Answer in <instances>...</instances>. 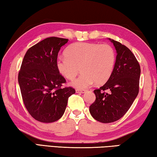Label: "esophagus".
I'll list each match as a JSON object with an SVG mask.
<instances>
[{
  "label": "esophagus",
  "instance_id": "obj_1",
  "mask_svg": "<svg viewBox=\"0 0 157 157\" xmlns=\"http://www.w3.org/2000/svg\"><path fill=\"white\" fill-rule=\"evenodd\" d=\"M76 93H79V94H84V93L86 92V90L84 89H76Z\"/></svg>",
  "mask_w": 157,
  "mask_h": 157
}]
</instances>
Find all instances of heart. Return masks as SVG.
<instances>
[{
    "mask_svg": "<svg viewBox=\"0 0 157 157\" xmlns=\"http://www.w3.org/2000/svg\"><path fill=\"white\" fill-rule=\"evenodd\" d=\"M65 55L57 58V69L68 79L75 78L81 69L83 73L71 83L78 89H86L94 82L105 83L110 78L116 63L115 50L109 44L78 42L71 45Z\"/></svg>",
    "mask_w": 157,
    "mask_h": 157,
    "instance_id": "b5f03b06",
    "label": "heart"
}]
</instances>
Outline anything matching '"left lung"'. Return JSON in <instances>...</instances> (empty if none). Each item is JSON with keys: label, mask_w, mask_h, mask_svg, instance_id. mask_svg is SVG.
Returning a JSON list of instances; mask_svg holds the SVG:
<instances>
[{"label": "left lung", "mask_w": 157, "mask_h": 157, "mask_svg": "<svg viewBox=\"0 0 157 157\" xmlns=\"http://www.w3.org/2000/svg\"><path fill=\"white\" fill-rule=\"evenodd\" d=\"M115 47V66L108 81L94 91L95 100L90 106L93 118L103 123L121 118L131 107L139 91L140 65L134 55L120 42L109 39Z\"/></svg>", "instance_id": "obj_1"}]
</instances>
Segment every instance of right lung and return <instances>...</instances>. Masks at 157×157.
<instances>
[{
    "label": "right lung",
    "instance_id": "1",
    "mask_svg": "<svg viewBox=\"0 0 157 157\" xmlns=\"http://www.w3.org/2000/svg\"><path fill=\"white\" fill-rule=\"evenodd\" d=\"M68 39L48 37L26 52L18 80L25 108L41 123H52L63 116L68 99L75 93L72 87L62 88L66 79L56 66L58 52Z\"/></svg>",
    "mask_w": 157,
    "mask_h": 157
}]
</instances>
